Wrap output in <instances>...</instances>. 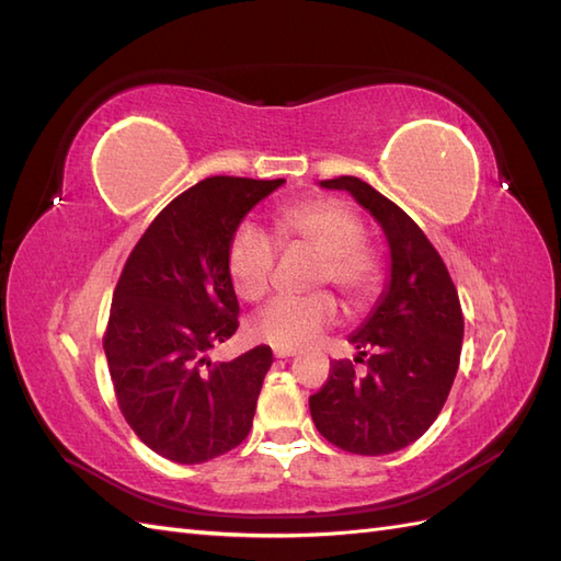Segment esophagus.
<instances>
[{
  "label": "esophagus",
  "instance_id": "34e87169",
  "mask_svg": "<svg viewBox=\"0 0 561 561\" xmlns=\"http://www.w3.org/2000/svg\"><path fill=\"white\" fill-rule=\"evenodd\" d=\"M272 352H274V356H277V359H289V356H296V350H284V347H274Z\"/></svg>",
  "mask_w": 561,
  "mask_h": 561
}]
</instances>
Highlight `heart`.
<instances>
[{
    "mask_svg": "<svg viewBox=\"0 0 561 561\" xmlns=\"http://www.w3.org/2000/svg\"><path fill=\"white\" fill-rule=\"evenodd\" d=\"M282 245L304 243L320 253L316 284H332L347 304L359 306L378 287V262L368 250L356 214L335 199H306L282 209L274 219ZM277 243L253 224H243L229 243V274L236 294L257 301L267 294ZM337 320V301L330 294L277 296L250 318V335L272 347L296 350Z\"/></svg>",
    "mask_w": 561,
    "mask_h": 561,
    "instance_id": "heart-1",
    "label": "heart"
}]
</instances>
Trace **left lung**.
Here are the masks:
<instances>
[{
	"mask_svg": "<svg viewBox=\"0 0 561 561\" xmlns=\"http://www.w3.org/2000/svg\"><path fill=\"white\" fill-rule=\"evenodd\" d=\"M347 190L371 214L390 248V279L364 323L350 335L367 356L366 374L332 362L325 386L311 396L313 424L330 444L359 456H386L434 424L456 378L462 311L456 284L424 231L354 175L320 181Z\"/></svg>",
	"mask_w": 561,
	"mask_h": 561,
	"instance_id": "1",
	"label": "left lung"
}]
</instances>
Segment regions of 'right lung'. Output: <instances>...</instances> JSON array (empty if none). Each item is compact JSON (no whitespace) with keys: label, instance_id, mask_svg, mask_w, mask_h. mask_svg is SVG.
<instances>
[{"label":"right lung","instance_id":"add662e5","mask_svg":"<svg viewBox=\"0 0 561 561\" xmlns=\"http://www.w3.org/2000/svg\"><path fill=\"white\" fill-rule=\"evenodd\" d=\"M284 185L214 175L149 224L117 282L103 337L121 412L145 444L181 465L243 444L253 426L267 344L211 364L238 330L229 243L245 214Z\"/></svg>","mask_w":561,"mask_h":561}]
</instances>
